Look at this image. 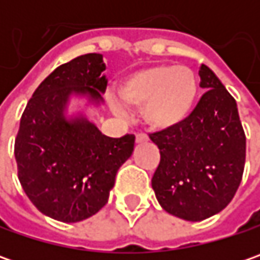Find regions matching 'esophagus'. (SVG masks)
Here are the masks:
<instances>
[{
    "label": "esophagus",
    "mask_w": 260,
    "mask_h": 260,
    "mask_svg": "<svg viewBox=\"0 0 260 260\" xmlns=\"http://www.w3.org/2000/svg\"><path fill=\"white\" fill-rule=\"evenodd\" d=\"M147 140H149V137L146 135H143V133H139V135L136 136V143H137V145H139V143H145Z\"/></svg>",
    "instance_id": "obj_1"
}]
</instances>
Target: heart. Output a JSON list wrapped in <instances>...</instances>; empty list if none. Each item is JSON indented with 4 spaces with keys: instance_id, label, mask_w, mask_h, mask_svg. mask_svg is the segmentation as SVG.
I'll return each instance as SVG.
<instances>
[{
    "instance_id": "heart-1",
    "label": "heart",
    "mask_w": 260,
    "mask_h": 260,
    "mask_svg": "<svg viewBox=\"0 0 260 260\" xmlns=\"http://www.w3.org/2000/svg\"><path fill=\"white\" fill-rule=\"evenodd\" d=\"M200 92L198 78L189 68L155 65L125 76L118 85L124 105L140 110L145 124L155 132H169L191 117ZM115 113L123 105L110 100Z\"/></svg>"
}]
</instances>
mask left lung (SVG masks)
<instances>
[{
    "instance_id": "left-lung-1",
    "label": "left lung",
    "mask_w": 260,
    "mask_h": 260,
    "mask_svg": "<svg viewBox=\"0 0 260 260\" xmlns=\"http://www.w3.org/2000/svg\"><path fill=\"white\" fill-rule=\"evenodd\" d=\"M205 92L191 117L169 132L150 135L160 162L152 188L166 213L201 221L233 200L242 181L246 137L235 98L208 66H200Z\"/></svg>"
}]
</instances>
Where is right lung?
I'll return each mask as SVG.
<instances>
[{
    "label": "right lung",
    "mask_w": 260,
    "mask_h": 260,
    "mask_svg": "<svg viewBox=\"0 0 260 260\" xmlns=\"http://www.w3.org/2000/svg\"><path fill=\"white\" fill-rule=\"evenodd\" d=\"M103 55L78 56L56 68L27 103L15 139L18 179L36 208L63 223L82 221L108 201L120 166L135 150V136L103 135L72 100L104 105Z\"/></svg>",
    "instance_id": "obj_1"
}]
</instances>
